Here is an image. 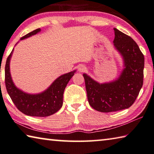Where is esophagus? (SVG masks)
Instances as JSON below:
<instances>
[{
  "label": "esophagus",
  "instance_id": "esophagus-1",
  "mask_svg": "<svg viewBox=\"0 0 154 154\" xmlns=\"http://www.w3.org/2000/svg\"><path fill=\"white\" fill-rule=\"evenodd\" d=\"M78 69H79V71L80 72H83L85 71V69H86V67L84 66V65H80V66L79 67V68H78Z\"/></svg>",
  "mask_w": 154,
  "mask_h": 154
}]
</instances>
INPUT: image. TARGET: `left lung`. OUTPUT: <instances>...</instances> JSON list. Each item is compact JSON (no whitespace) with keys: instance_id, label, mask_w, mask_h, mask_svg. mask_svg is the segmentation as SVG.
Instances as JSON below:
<instances>
[{"instance_id":"8db88e82","label":"left lung","mask_w":154,"mask_h":154,"mask_svg":"<svg viewBox=\"0 0 154 154\" xmlns=\"http://www.w3.org/2000/svg\"><path fill=\"white\" fill-rule=\"evenodd\" d=\"M115 48L123 58V68L118 79L99 83L83 74L88 101L97 111L110 112L130 107L137 99L143 84L144 56L130 36L114 29Z\"/></svg>"}]
</instances>
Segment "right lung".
Returning <instances> with one entry per match:
<instances>
[{"label":"right lung","instance_id":"1","mask_svg":"<svg viewBox=\"0 0 154 154\" xmlns=\"http://www.w3.org/2000/svg\"><path fill=\"white\" fill-rule=\"evenodd\" d=\"M41 31L37 29L22 37L23 40ZM14 49L7 59L5 64V85L7 93L17 109L24 114L32 117H48L57 112L63 106L64 90L69 80L74 75L75 70L60 75L44 91L31 94L18 89L13 82L10 73V60Z\"/></svg>","mask_w":154,"mask_h":154}]
</instances>
